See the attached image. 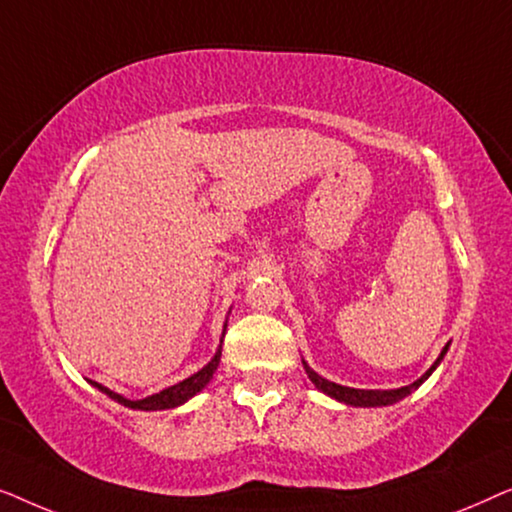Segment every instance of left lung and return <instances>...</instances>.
<instances>
[{"label":"left lung","instance_id":"1","mask_svg":"<svg viewBox=\"0 0 512 512\" xmlns=\"http://www.w3.org/2000/svg\"><path fill=\"white\" fill-rule=\"evenodd\" d=\"M445 352H447V345H445L443 352H440L438 361L433 363V366H431L429 370H426V373H424L422 377H419L417 382L408 384V387H401V389H389V391H366V389L342 387V384L328 382V380H324V377H321V375L314 373V370H312L310 366H307L305 361H303V366H305V370H307V377H310V380L314 382V387L324 391V394L333 396V398H338V401L347 403V405H361V408H377V405H391V403L401 401V398H405L408 394H412V391H415V389L419 387V384H422V382L426 380V377H429V375L433 373V370H436L438 363L443 361Z\"/></svg>","mask_w":512,"mask_h":512}]
</instances>
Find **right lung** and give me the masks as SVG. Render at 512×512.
Here are the masks:
<instances>
[{"label": "right lung", "mask_w": 512, "mask_h": 512, "mask_svg": "<svg viewBox=\"0 0 512 512\" xmlns=\"http://www.w3.org/2000/svg\"><path fill=\"white\" fill-rule=\"evenodd\" d=\"M219 361H221V347H219V352L214 354V359L209 361L205 368L198 370V373L188 377V380L174 384V387H167V389L160 391V394L142 398V401H128V398H123L121 394H114V391H109L107 387H102V384H97V382H93V387L100 389L102 394H107L109 398H114L116 403L125 405V408H132V410H170V408H177V405H181V403H186L188 398L198 394L200 389H205V384L212 380V375H214L216 366H219Z\"/></svg>", "instance_id": "right-lung-1"}]
</instances>
